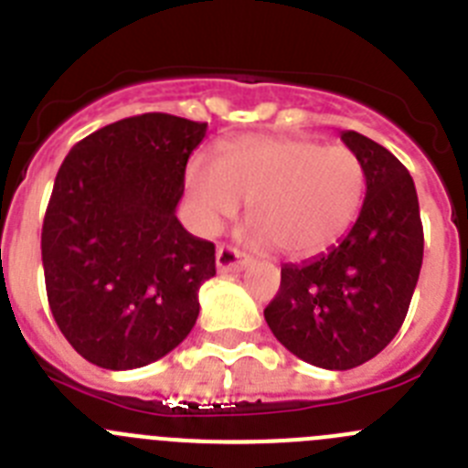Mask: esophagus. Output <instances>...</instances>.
<instances>
[{
	"label": "esophagus",
	"mask_w": 468,
	"mask_h": 468,
	"mask_svg": "<svg viewBox=\"0 0 468 468\" xmlns=\"http://www.w3.org/2000/svg\"><path fill=\"white\" fill-rule=\"evenodd\" d=\"M248 262H250V258L246 253H241V250H237V248L220 246L218 253H215V267H218V271H239Z\"/></svg>",
	"instance_id": "1"
}]
</instances>
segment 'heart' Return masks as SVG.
<instances>
[{
	"mask_svg": "<svg viewBox=\"0 0 468 468\" xmlns=\"http://www.w3.org/2000/svg\"><path fill=\"white\" fill-rule=\"evenodd\" d=\"M366 168L356 152L307 138H241L220 161L197 154L185 171L192 225L215 234L250 201L253 237L291 258L324 253L356 222Z\"/></svg>",
	"mask_w": 468,
	"mask_h": 468,
	"instance_id": "1",
	"label": "heart"
}]
</instances>
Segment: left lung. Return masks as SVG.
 <instances>
[{"mask_svg":"<svg viewBox=\"0 0 468 468\" xmlns=\"http://www.w3.org/2000/svg\"><path fill=\"white\" fill-rule=\"evenodd\" d=\"M366 168V198L345 239L302 264L281 267L264 321L302 361L349 370L394 340L424 258L420 201L408 168L375 140L342 131Z\"/></svg>","mask_w":468,"mask_h":468,"instance_id":"1","label":"left lung"}]
</instances>
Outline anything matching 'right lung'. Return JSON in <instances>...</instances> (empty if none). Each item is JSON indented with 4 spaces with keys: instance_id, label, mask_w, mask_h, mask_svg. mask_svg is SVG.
Returning a JSON list of instances; mask_svg holds the SVG:
<instances>
[{
    "instance_id": "right-lung-1",
    "label": "right lung",
    "mask_w": 468,
    "mask_h": 468,
    "mask_svg": "<svg viewBox=\"0 0 468 468\" xmlns=\"http://www.w3.org/2000/svg\"><path fill=\"white\" fill-rule=\"evenodd\" d=\"M208 123L147 112L86 135L65 156L41 227L53 318L77 354L133 370L176 349L215 276V246L176 208Z\"/></svg>"
}]
</instances>
